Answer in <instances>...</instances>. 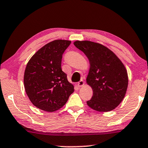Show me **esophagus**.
Masks as SVG:
<instances>
[{"label":"esophagus","instance_id":"1","mask_svg":"<svg viewBox=\"0 0 148 148\" xmlns=\"http://www.w3.org/2000/svg\"><path fill=\"white\" fill-rule=\"evenodd\" d=\"M84 85V82L82 80V79H81V80L78 83V87H79V88L82 87Z\"/></svg>","mask_w":148,"mask_h":148}]
</instances>
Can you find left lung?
I'll return each mask as SVG.
<instances>
[{
    "label": "left lung",
    "instance_id": "obj_1",
    "mask_svg": "<svg viewBox=\"0 0 148 148\" xmlns=\"http://www.w3.org/2000/svg\"><path fill=\"white\" fill-rule=\"evenodd\" d=\"M74 45L90 62L86 83L92 89L93 96L87 105L99 112L114 109L127 90L128 78L125 65L111 50L101 44L77 40Z\"/></svg>",
    "mask_w": 148,
    "mask_h": 148
}]
</instances>
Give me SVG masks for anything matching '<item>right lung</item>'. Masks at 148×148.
I'll use <instances>...</instances> for the list:
<instances>
[{"mask_svg": "<svg viewBox=\"0 0 148 148\" xmlns=\"http://www.w3.org/2000/svg\"><path fill=\"white\" fill-rule=\"evenodd\" d=\"M71 43L57 39L42 47L25 67L23 84L32 104L46 112L60 109L74 92L73 84L61 69L62 54Z\"/></svg>", "mask_w": 148, "mask_h": 148, "instance_id": "1", "label": "right lung"}]
</instances>
